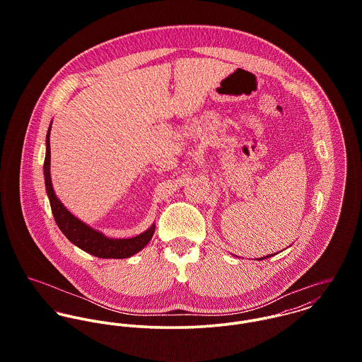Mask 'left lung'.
Segmentation results:
<instances>
[{"mask_svg": "<svg viewBox=\"0 0 362 362\" xmlns=\"http://www.w3.org/2000/svg\"><path fill=\"white\" fill-rule=\"evenodd\" d=\"M266 258H270V255H267V257H263V258H259V260H260V259H266Z\"/></svg>", "mask_w": 362, "mask_h": 362, "instance_id": "1", "label": "left lung"}]
</instances>
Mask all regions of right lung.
Segmentation results:
<instances>
[{"label": "right lung", "instance_id": "obj_1", "mask_svg": "<svg viewBox=\"0 0 362 362\" xmlns=\"http://www.w3.org/2000/svg\"><path fill=\"white\" fill-rule=\"evenodd\" d=\"M50 129L49 128L46 136V158H45V180H46V191L50 199L52 211L55 218L57 226L64 233V235L75 244L78 248L83 250L85 252L103 259H124L129 258L144 250L148 243L152 240L155 233L156 226L153 224L145 233L127 240H112L103 235L102 233L90 228L74 214H71L65 206L58 201L54 194L50 177Z\"/></svg>", "mask_w": 362, "mask_h": 362}]
</instances>
